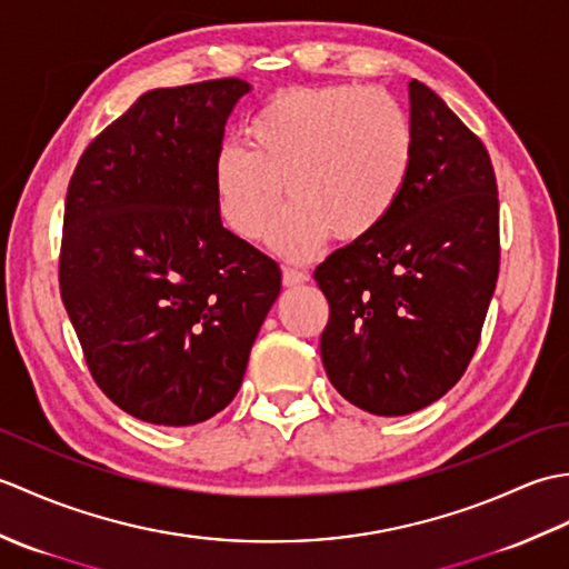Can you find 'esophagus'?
I'll use <instances>...</instances> for the list:
<instances>
[{
	"instance_id": "1",
	"label": "esophagus",
	"mask_w": 569,
	"mask_h": 569,
	"mask_svg": "<svg viewBox=\"0 0 569 569\" xmlns=\"http://www.w3.org/2000/svg\"><path fill=\"white\" fill-rule=\"evenodd\" d=\"M281 276H283V286H300V283H306L308 278H310L306 271L291 269V266H286Z\"/></svg>"
}]
</instances>
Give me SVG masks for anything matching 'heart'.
<instances>
[{
  "label": "heart",
  "mask_w": 569,
  "mask_h": 569,
  "mask_svg": "<svg viewBox=\"0 0 569 569\" xmlns=\"http://www.w3.org/2000/svg\"><path fill=\"white\" fill-rule=\"evenodd\" d=\"M244 147L224 143L212 166L224 224L257 239L281 204L269 241L308 259L332 234L359 241L389 220L416 156L410 117L393 94L359 84L271 94L244 124Z\"/></svg>",
  "instance_id": "1"
}]
</instances>
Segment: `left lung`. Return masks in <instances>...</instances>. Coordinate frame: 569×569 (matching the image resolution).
I'll use <instances>...</instances> for the list:
<instances>
[{"label": "left lung", "mask_w": 569, "mask_h": 569, "mask_svg": "<svg viewBox=\"0 0 569 569\" xmlns=\"http://www.w3.org/2000/svg\"><path fill=\"white\" fill-rule=\"evenodd\" d=\"M413 168L377 232L316 269L330 303L320 357L373 416H408L462 377L499 278V190L489 153L428 84L410 80Z\"/></svg>", "instance_id": "obj_1"}]
</instances>
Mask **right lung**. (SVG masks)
I'll use <instances>...</instances> for the list:
<instances>
[{"label": "right lung", "mask_w": 569, "mask_h": 569, "mask_svg": "<svg viewBox=\"0 0 569 569\" xmlns=\"http://www.w3.org/2000/svg\"><path fill=\"white\" fill-rule=\"evenodd\" d=\"M251 84L143 92L70 178L60 298L94 383L129 416L196 426L244 379L281 269L222 227L212 190L224 124Z\"/></svg>", "instance_id": "obj_1"}]
</instances>
